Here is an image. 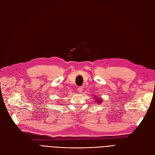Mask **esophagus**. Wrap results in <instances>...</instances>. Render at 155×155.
Instances as JSON below:
<instances>
[{"label":"esophagus","instance_id":"34e87169","mask_svg":"<svg viewBox=\"0 0 155 155\" xmlns=\"http://www.w3.org/2000/svg\"><path fill=\"white\" fill-rule=\"evenodd\" d=\"M82 87H78V88H77V91L79 92V93H81L82 92Z\"/></svg>","mask_w":155,"mask_h":155}]
</instances>
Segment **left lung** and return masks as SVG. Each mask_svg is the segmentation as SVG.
I'll return each mask as SVG.
<instances>
[{
  "mask_svg": "<svg viewBox=\"0 0 155 155\" xmlns=\"http://www.w3.org/2000/svg\"><path fill=\"white\" fill-rule=\"evenodd\" d=\"M94 99H95V101H96V102H97L98 104H101V102H102V99L101 98H100V99H99L98 97H97V95H94Z\"/></svg>",
  "mask_w": 155,
  "mask_h": 155,
  "instance_id": "1",
  "label": "left lung"
}]
</instances>
